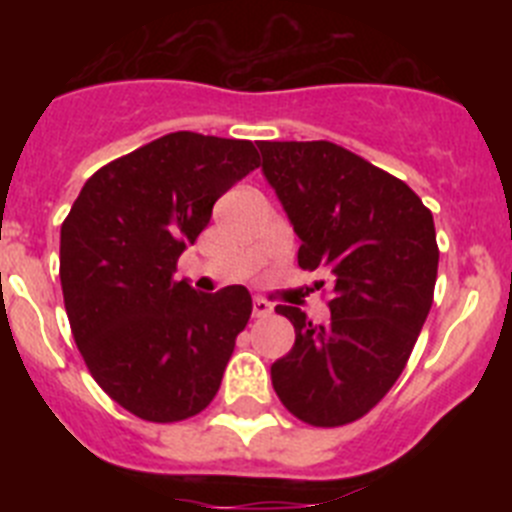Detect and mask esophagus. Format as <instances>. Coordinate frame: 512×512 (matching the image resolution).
<instances>
[{"label": "esophagus", "instance_id": "obj_1", "mask_svg": "<svg viewBox=\"0 0 512 512\" xmlns=\"http://www.w3.org/2000/svg\"><path fill=\"white\" fill-rule=\"evenodd\" d=\"M271 315V302H266L264 297H253V318H266Z\"/></svg>", "mask_w": 512, "mask_h": 512}]
</instances>
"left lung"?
Here are the masks:
<instances>
[{
  "label": "left lung",
  "instance_id": "1",
  "mask_svg": "<svg viewBox=\"0 0 512 512\" xmlns=\"http://www.w3.org/2000/svg\"><path fill=\"white\" fill-rule=\"evenodd\" d=\"M256 146L300 235L297 261L330 284L325 325L277 305L295 325V346L271 364V384L302 423H354L392 390L433 305V215L402 179L330 140Z\"/></svg>",
  "mask_w": 512,
  "mask_h": 512
}]
</instances>
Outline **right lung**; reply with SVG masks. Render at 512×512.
Instances as JSON below:
<instances>
[{"label": "right lung", "mask_w": 512, "mask_h": 512, "mask_svg": "<svg viewBox=\"0 0 512 512\" xmlns=\"http://www.w3.org/2000/svg\"><path fill=\"white\" fill-rule=\"evenodd\" d=\"M259 166L251 140L169 133L92 174L61 225V289L94 382L148 423L202 413L251 318L241 284L176 282L215 205Z\"/></svg>", "instance_id": "right-lung-1"}]
</instances>
